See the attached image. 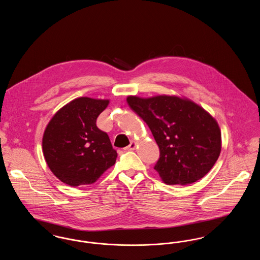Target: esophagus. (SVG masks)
<instances>
[{
	"mask_svg": "<svg viewBox=\"0 0 260 260\" xmlns=\"http://www.w3.org/2000/svg\"><path fill=\"white\" fill-rule=\"evenodd\" d=\"M136 142H131V144H129L128 146H126V147H125L124 150V151H133V150H135V149H136Z\"/></svg>",
	"mask_w": 260,
	"mask_h": 260,
	"instance_id": "obj_1",
	"label": "esophagus"
}]
</instances>
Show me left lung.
<instances>
[{
  "mask_svg": "<svg viewBox=\"0 0 260 260\" xmlns=\"http://www.w3.org/2000/svg\"><path fill=\"white\" fill-rule=\"evenodd\" d=\"M126 101L148 124L159 146L154 169L165 183L191 184L210 172L220 154L221 134L208 112L176 96H128Z\"/></svg>",
  "mask_w": 260,
  "mask_h": 260,
  "instance_id": "8db88e82",
  "label": "left lung"
}]
</instances>
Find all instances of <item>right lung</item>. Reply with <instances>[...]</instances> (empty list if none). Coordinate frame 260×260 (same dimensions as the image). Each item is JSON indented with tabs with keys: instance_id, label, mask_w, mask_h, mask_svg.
Wrapping results in <instances>:
<instances>
[{
	"instance_id": "add662e5",
	"label": "right lung",
	"mask_w": 260,
	"mask_h": 260,
	"mask_svg": "<svg viewBox=\"0 0 260 260\" xmlns=\"http://www.w3.org/2000/svg\"><path fill=\"white\" fill-rule=\"evenodd\" d=\"M108 103L74 99L50 120L43 137V151L50 171L63 183L91 184L115 164L117 151L108 135L96 126V119Z\"/></svg>"
}]
</instances>
